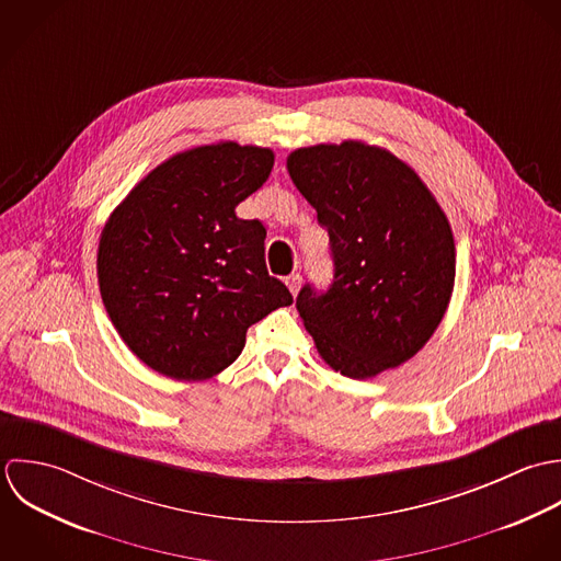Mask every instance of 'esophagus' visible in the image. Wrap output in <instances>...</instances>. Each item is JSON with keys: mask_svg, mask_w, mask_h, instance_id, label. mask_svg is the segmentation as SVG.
Returning <instances> with one entry per match:
<instances>
[{"mask_svg": "<svg viewBox=\"0 0 561 561\" xmlns=\"http://www.w3.org/2000/svg\"><path fill=\"white\" fill-rule=\"evenodd\" d=\"M284 282H286V286H288V290H290L293 295L299 293V288H301V275H299V273H290Z\"/></svg>", "mask_w": 561, "mask_h": 561, "instance_id": "34e87169", "label": "esophagus"}]
</instances>
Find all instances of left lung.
<instances>
[{"mask_svg": "<svg viewBox=\"0 0 561 561\" xmlns=\"http://www.w3.org/2000/svg\"><path fill=\"white\" fill-rule=\"evenodd\" d=\"M288 173L330 233L334 282L306 284L297 310L321 357L368 379L416 355L455 282L447 215L412 167L359 140L295 149Z\"/></svg>", "mask_w": 561, "mask_h": 561, "instance_id": "1", "label": "left lung"}]
</instances>
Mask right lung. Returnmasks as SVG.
I'll return each instance as SVG.
<instances>
[{
	"mask_svg": "<svg viewBox=\"0 0 561 561\" xmlns=\"http://www.w3.org/2000/svg\"><path fill=\"white\" fill-rule=\"evenodd\" d=\"M275 153L225 140L158 164L114 208L98 279L114 330L160 375L204 381L242 351L247 330L290 290L268 275L266 229L236 206L271 175Z\"/></svg>",
	"mask_w": 561,
	"mask_h": 561,
	"instance_id": "obj_1",
	"label": "right lung"
}]
</instances>
